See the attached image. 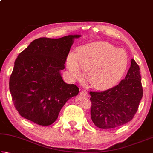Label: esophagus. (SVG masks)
Returning <instances> with one entry per match:
<instances>
[{"label": "esophagus", "instance_id": "1", "mask_svg": "<svg viewBox=\"0 0 153 153\" xmlns=\"http://www.w3.org/2000/svg\"><path fill=\"white\" fill-rule=\"evenodd\" d=\"M80 95H82V96H84V97H88V92L85 91V90H82V91L80 92Z\"/></svg>", "mask_w": 153, "mask_h": 153}]
</instances>
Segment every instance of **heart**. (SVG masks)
<instances>
[{"label":"heart","instance_id":"obj_1","mask_svg":"<svg viewBox=\"0 0 153 153\" xmlns=\"http://www.w3.org/2000/svg\"><path fill=\"white\" fill-rule=\"evenodd\" d=\"M128 58L126 51L106 41L92 42L78 48V54L71 53L67 61L69 72L80 79L89 71L88 81L98 90H107L119 82L126 71Z\"/></svg>","mask_w":153,"mask_h":153}]
</instances>
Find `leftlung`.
<instances>
[{"instance_id":"obj_1","label":"left lung","mask_w":153,"mask_h":153,"mask_svg":"<svg viewBox=\"0 0 153 153\" xmlns=\"http://www.w3.org/2000/svg\"><path fill=\"white\" fill-rule=\"evenodd\" d=\"M90 115L94 125L100 129H112L132 120L143 95L140 67L134 59L125 79L117 86L102 92H89Z\"/></svg>"}]
</instances>
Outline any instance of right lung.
Returning a JSON list of instances; mask_svg holds the SVG:
<instances>
[{"mask_svg":"<svg viewBox=\"0 0 153 153\" xmlns=\"http://www.w3.org/2000/svg\"><path fill=\"white\" fill-rule=\"evenodd\" d=\"M40 38L20 53L9 79V90L15 108L22 117L40 126L56 121L65 102L79 91L76 85L62 79L74 38Z\"/></svg>","mask_w":153,"mask_h":153,"instance_id":"right-lung-1","label":"right lung"}]
</instances>
